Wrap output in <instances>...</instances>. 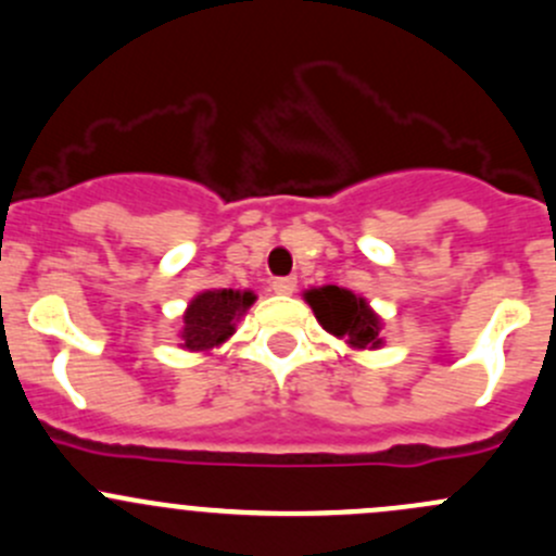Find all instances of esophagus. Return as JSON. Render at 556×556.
<instances>
[{"instance_id": "esophagus-1", "label": "esophagus", "mask_w": 556, "mask_h": 556, "mask_svg": "<svg viewBox=\"0 0 556 556\" xmlns=\"http://www.w3.org/2000/svg\"><path fill=\"white\" fill-rule=\"evenodd\" d=\"M273 291L276 294H294L296 291V278H276L273 280Z\"/></svg>"}]
</instances>
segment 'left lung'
I'll return each instance as SVG.
<instances>
[{"label": "left lung", "mask_w": 556, "mask_h": 556, "mask_svg": "<svg viewBox=\"0 0 556 556\" xmlns=\"http://www.w3.org/2000/svg\"><path fill=\"white\" fill-rule=\"evenodd\" d=\"M305 302L316 313V320L337 340H345L353 351H377L382 340V318L371 311L366 296L353 294L342 286H318L307 289Z\"/></svg>", "instance_id": "1"}]
</instances>
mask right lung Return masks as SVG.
Returning <instances> with one entry per match:
<instances>
[{"label":"right lung","mask_w":556,"mask_h":556,"mask_svg":"<svg viewBox=\"0 0 556 556\" xmlns=\"http://www.w3.org/2000/svg\"><path fill=\"white\" fill-rule=\"evenodd\" d=\"M254 302L256 294L251 289H205L194 294L185 316L179 318V348L208 356L236 334L238 320Z\"/></svg>","instance_id":"1"}]
</instances>
